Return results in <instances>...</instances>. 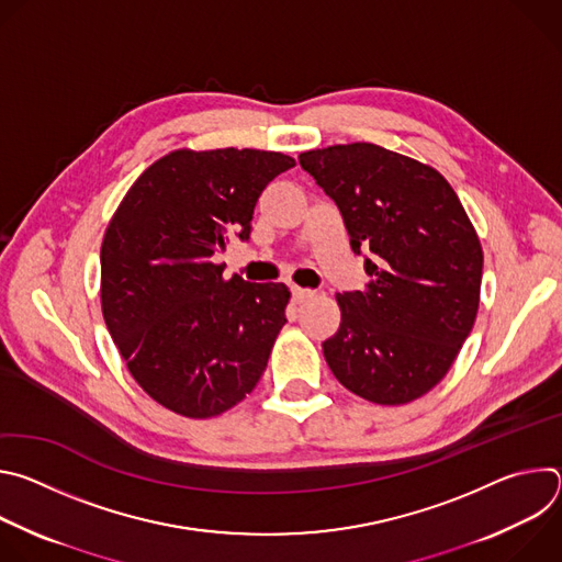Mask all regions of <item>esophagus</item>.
Masks as SVG:
<instances>
[{
	"instance_id": "esophagus-1",
	"label": "esophagus",
	"mask_w": 562,
	"mask_h": 562,
	"mask_svg": "<svg viewBox=\"0 0 562 562\" xmlns=\"http://www.w3.org/2000/svg\"><path fill=\"white\" fill-rule=\"evenodd\" d=\"M291 295H293V302H306L308 297L315 295V291L302 289V286H291Z\"/></svg>"
}]
</instances>
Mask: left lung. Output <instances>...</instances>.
I'll return each instance as SVG.
<instances>
[{
    "mask_svg": "<svg viewBox=\"0 0 562 562\" xmlns=\"http://www.w3.org/2000/svg\"><path fill=\"white\" fill-rule=\"evenodd\" d=\"M340 209L364 291L336 300L342 323L323 342L340 384L375 405L431 391L467 340L480 302L483 247L456 191L431 167L353 142L300 153Z\"/></svg>",
    "mask_w": 562,
    "mask_h": 562,
    "instance_id": "left-lung-1",
    "label": "left lung"
}]
</instances>
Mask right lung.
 <instances>
[{"instance_id": "obj_1", "label": "right lung", "mask_w": 562, "mask_h": 562, "mask_svg": "<svg viewBox=\"0 0 562 562\" xmlns=\"http://www.w3.org/2000/svg\"><path fill=\"white\" fill-rule=\"evenodd\" d=\"M295 167L276 150H173L128 189L104 233L102 313L135 382L162 407L213 418L256 389L286 323L282 282L222 278L258 198Z\"/></svg>"}]
</instances>
